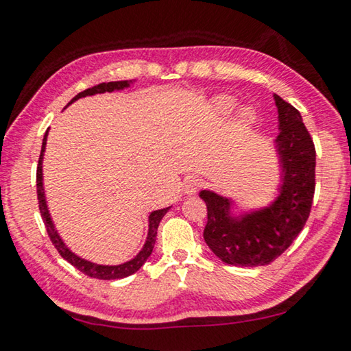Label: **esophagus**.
Instances as JSON below:
<instances>
[{"label":"esophagus","mask_w":351,"mask_h":351,"mask_svg":"<svg viewBox=\"0 0 351 351\" xmlns=\"http://www.w3.org/2000/svg\"><path fill=\"white\" fill-rule=\"evenodd\" d=\"M202 186V180L199 176L196 175H190L187 176L186 180H184V193L186 195H196L197 190L201 189Z\"/></svg>","instance_id":"esophagus-1"}]
</instances>
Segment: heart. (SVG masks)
Listing matches in <instances>:
<instances>
[{
  "label": "heart",
  "mask_w": 351,
  "mask_h": 351,
  "mask_svg": "<svg viewBox=\"0 0 351 351\" xmlns=\"http://www.w3.org/2000/svg\"><path fill=\"white\" fill-rule=\"evenodd\" d=\"M234 101L232 99V98H228V97H221V98H218L215 101V109H216V112H218L219 114H230L232 112H233V109H234ZM241 119H242V123H250V121L253 119V113H252V110H248V109H245L244 112L241 113Z\"/></svg>",
  "instance_id": "obj_1"
}]
</instances>
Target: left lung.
Listing matches in <instances>:
<instances>
[{"mask_svg": "<svg viewBox=\"0 0 351 351\" xmlns=\"http://www.w3.org/2000/svg\"><path fill=\"white\" fill-rule=\"evenodd\" d=\"M279 135L275 147L281 164L279 195L270 206L232 213L233 201L201 190L207 206L204 239L222 263L237 267L267 265L291 245L308 219L315 195L316 150L295 107L278 95Z\"/></svg>", "mask_w": 351, "mask_h": 351, "instance_id": "8db88e82", "label": "left lung"}]
</instances>
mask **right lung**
Masks as SVG:
<instances>
[{"mask_svg": "<svg viewBox=\"0 0 351 351\" xmlns=\"http://www.w3.org/2000/svg\"><path fill=\"white\" fill-rule=\"evenodd\" d=\"M132 81H112V82H101L98 86H93L87 90L81 92L76 95V97L70 101L67 106H70L73 101L84 98V97H90V95H97V93H104V92H113V90H123V88L129 87ZM49 132V130H47ZM47 132L43 138V147H41V155L40 159H38V167H36V193H38V204H40V213L41 218L44 221V226L47 228V234L52 244L55 245L56 250L64 258L67 263L72 264L75 269H78L80 271L84 273V275L90 276V278H97V279H121L125 276H130L133 273L138 271L141 267L144 265L145 261L149 259V256L154 252V245L156 241V233H158V226L161 222L162 216L169 212V208H161V210H155L152 212L149 216V233H147V239H145V244L143 247V250L139 252L135 258L127 261L124 264L119 265H99L90 263V261H86L80 258L78 254H75L70 248L62 242L60 238L58 232L52 222V218H50V213L47 210V204H46V196H44V187H43V156L44 152H46V141H47Z\"/></svg>", "mask_w": 351, "mask_h": 351, "instance_id": "obj_1", "label": "right lung"}]
</instances>
